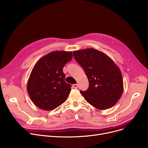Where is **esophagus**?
Instances as JSON below:
<instances>
[{
  "mask_svg": "<svg viewBox=\"0 0 148 148\" xmlns=\"http://www.w3.org/2000/svg\"><path fill=\"white\" fill-rule=\"evenodd\" d=\"M73 87H74V88H75V89H77L78 88V84H73Z\"/></svg>",
  "mask_w": 148,
  "mask_h": 148,
  "instance_id": "34e87169",
  "label": "esophagus"
}]
</instances>
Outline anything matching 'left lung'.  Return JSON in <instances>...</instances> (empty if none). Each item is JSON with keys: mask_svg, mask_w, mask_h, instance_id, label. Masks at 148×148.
Masks as SVG:
<instances>
[{"mask_svg": "<svg viewBox=\"0 0 148 148\" xmlns=\"http://www.w3.org/2000/svg\"><path fill=\"white\" fill-rule=\"evenodd\" d=\"M73 54L89 80L88 89L80 90L86 101L99 110L115 105L123 90L119 67L105 53L94 49L74 51Z\"/></svg>", "mask_w": 148, "mask_h": 148, "instance_id": "8db88e82", "label": "left lung"}]
</instances>
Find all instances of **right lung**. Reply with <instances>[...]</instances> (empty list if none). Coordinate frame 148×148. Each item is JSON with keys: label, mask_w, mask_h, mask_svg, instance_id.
I'll return each mask as SVG.
<instances>
[{"label": "right lung", "mask_w": 148, "mask_h": 148, "mask_svg": "<svg viewBox=\"0 0 148 148\" xmlns=\"http://www.w3.org/2000/svg\"><path fill=\"white\" fill-rule=\"evenodd\" d=\"M72 58L71 51H56L43 56L35 65L27 82V90L38 107L52 110L65 101L71 86L65 82L63 68Z\"/></svg>", "instance_id": "add662e5"}]
</instances>
